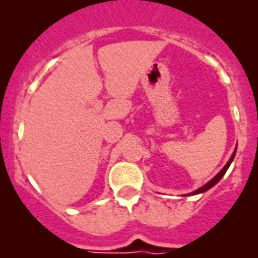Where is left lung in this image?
Returning <instances> with one entry per match:
<instances>
[{
  "label": "left lung",
  "mask_w": 258,
  "mask_h": 258,
  "mask_svg": "<svg viewBox=\"0 0 258 258\" xmlns=\"http://www.w3.org/2000/svg\"><path fill=\"white\" fill-rule=\"evenodd\" d=\"M234 156H235V151H234V153H233V156L230 157V160L227 161V164L225 165V167H223L222 169H221V172H219L218 175H217V176H215V177H213V179H211V180L209 181V183H206L205 185H202L201 188H198L197 191H194V192H192V195H195V194H201V192H205V191H207V189H209V188H211V187H213V185H215V184H217V183H218V181L221 180V179H222V176H223V175H225V173H226L227 168H229V167H230L231 161H233V159H234Z\"/></svg>",
  "instance_id": "left-lung-1"
}]
</instances>
